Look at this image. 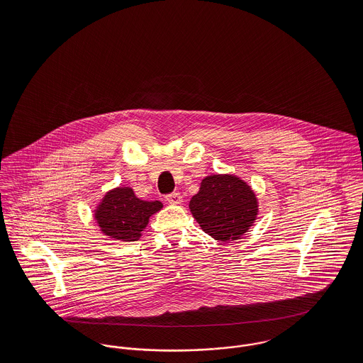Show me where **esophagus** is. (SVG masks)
I'll use <instances>...</instances> for the list:
<instances>
[{
  "label": "esophagus",
  "mask_w": 363,
  "mask_h": 363,
  "mask_svg": "<svg viewBox=\"0 0 363 363\" xmlns=\"http://www.w3.org/2000/svg\"><path fill=\"white\" fill-rule=\"evenodd\" d=\"M166 201L172 206H179V204L183 203V197L180 196V193H172L166 197Z\"/></svg>",
  "instance_id": "34e87169"
}]
</instances>
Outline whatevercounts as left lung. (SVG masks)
Instances as JSON below:
<instances>
[{
    "label": "left lung",
    "instance_id": "left-lung-1",
    "mask_svg": "<svg viewBox=\"0 0 363 363\" xmlns=\"http://www.w3.org/2000/svg\"><path fill=\"white\" fill-rule=\"evenodd\" d=\"M189 208L201 229L215 240L229 243L240 239L259 215V201L252 187L235 174H211Z\"/></svg>",
    "mask_w": 363,
    "mask_h": 363
}]
</instances>
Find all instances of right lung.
<instances>
[{
    "label": "right lung",
    "instance_id": "right-lung-1",
    "mask_svg": "<svg viewBox=\"0 0 363 363\" xmlns=\"http://www.w3.org/2000/svg\"><path fill=\"white\" fill-rule=\"evenodd\" d=\"M160 201H143L131 187L108 190L95 209V220L101 232L110 239L135 242L143 236L150 218L160 211Z\"/></svg>",
    "mask_w": 363,
    "mask_h": 363
}]
</instances>
